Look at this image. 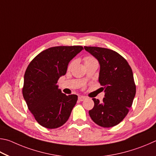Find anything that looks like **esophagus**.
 <instances>
[{"label":"esophagus","instance_id":"obj_1","mask_svg":"<svg viewBox=\"0 0 156 156\" xmlns=\"http://www.w3.org/2000/svg\"><path fill=\"white\" fill-rule=\"evenodd\" d=\"M85 99H86V97H84V96H80L78 98V99L80 101H83Z\"/></svg>","mask_w":156,"mask_h":156}]
</instances>
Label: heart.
I'll return each mask as SVG.
<instances>
[{
	"label": "heart",
	"mask_w": 156,
	"mask_h": 156,
	"mask_svg": "<svg viewBox=\"0 0 156 156\" xmlns=\"http://www.w3.org/2000/svg\"><path fill=\"white\" fill-rule=\"evenodd\" d=\"M93 61H96V59H95L94 57H90V56H88V57H85V64H86V63H88V62H93ZM74 63H75V61L73 60V61L71 62L69 64V65H68V68H70L71 67H72L74 64Z\"/></svg>",
	"instance_id": "1"
}]
</instances>
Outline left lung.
Returning <instances> with one entry per match:
<instances>
[{
    "label": "left lung",
    "instance_id": "1",
    "mask_svg": "<svg viewBox=\"0 0 156 156\" xmlns=\"http://www.w3.org/2000/svg\"><path fill=\"white\" fill-rule=\"evenodd\" d=\"M84 48L99 62V81L105 92L101 102L92 99L94 105L89 115L101 127H114L125 119L132 105L136 90L132 70L116 51L96 46Z\"/></svg>",
    "mask_w": 156,
    "mask_h": 156
}]
</instances>
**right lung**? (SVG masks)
Instances as JSON below:
<instances>
[{"instance_id":"obj_1","label":"right lung","mask_w":156,"mask_h":156,"mask_svg":"<svg viewBox=\"0 0 156 156\" xmlns=\"http://www.w3.org/2000/svg\"><path fill=\"white\" fill-rule=\"evenodd\" d=\"M83 49L81 46H54L41 52L27 66L23 97L31 113L42 127L55 129L69 119L78 97L62 93L57 83L66 73L69 62Z\"/></svg>"}]
</instances>
